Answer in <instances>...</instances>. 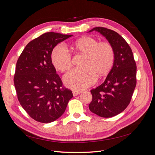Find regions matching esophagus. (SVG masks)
Masks as SVG:
<instances>
[{
	"label": "esophagus",
	"instance_id": "esophagus-1",
	"mask_svg": "<svg viewBox=\"0 0 155 155\" xmlns=\"http://www.w3.org/2000/svg\"><path fill=\"white\" fill-rule=\"evenodd\" d=\"M81 93V92L80 91H74L73 92H72V94H73V96H78V95H79V94Z\"/></svg>",
	"mask_w": 155,
	"mask_h": 155
}]
</instances>
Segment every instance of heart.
Wrapping results in <instances>:
<instances>
[{"mask_svg":"<svg viewBox=\"0 0 155 155\" xmlns=\"http://www.w3.org/2000/svg\"><path fill=\"white\" fill-rule=\"evenodd\" d=\"M73 48L85 55L83 69H73L64 75L63 81L67 87L75 91L83 90L93 85L96 75L101 77L110 71L113 64L114 51L107 42H100L89 36H84L73 44ZM51 62L61 72L68 70L72 66L71 56L63 46L54 48L51 55Z\"/></svg>","mask_w":155,"mask_h":155,"instance_id":"obj_1","label":"heart"}]
</instances>
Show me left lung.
I'll use <instances>...</instances> for the list:
<instances>
[{
	"label": "left lung",
	"mask_w": 155,
	"mask_h": 155,
	"mask_svg": "<svg viewBox=\"0 0 155 155\" xmlns=\"http://www.w3.org/2000/svg\"><path fill=\"white\" fill-rule=\"evenodd\" d=\"M113 47L114 60L110 71L101 85L91 91L92 100L90 110L103 118H110L123 112L128 106L137 85V66L133 51L118 33L103 27H96Z\"/></svg>",
	"instance_id": "obj_1"
}]
</instances>
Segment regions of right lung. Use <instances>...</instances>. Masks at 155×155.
<instances>
[{
  "label": "right lung",
  "mask_w": 155,
  "mask_h": 155,
  "mask_svg": "<svg viewBox=\"0 0 155 155\" xmlns=\"http://www.w3.org/2000/svg\"><path fill=\"white\" fill-rule=\"evenodd\" d=\"M47 32L28 44L18 58L14 76L18 100L28 115L41 123L60 118L73 97L63 87L51 55L55 46L72 37Z\"/></svg>",
  "instance_id": "add662e5"
}]
</instances>
